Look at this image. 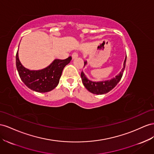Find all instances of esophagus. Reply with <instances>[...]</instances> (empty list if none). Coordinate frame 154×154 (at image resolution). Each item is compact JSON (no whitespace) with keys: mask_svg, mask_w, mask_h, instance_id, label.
<instances>
[{"mask_svg":"<svg viewBox=\"0 0 154 154\" xmlns=\"http://www.w3.org/2000/svg\"><path fill=\"white\" fill-rule=\"evenodd\" d=\"M78 57V54L77 52H73V53H72V57L73 60H74V59H76V58Z\"/></svg>","mask_w":154,"mask_h":154,"instance_id":"1","label":"esophagus"}]
</instances>
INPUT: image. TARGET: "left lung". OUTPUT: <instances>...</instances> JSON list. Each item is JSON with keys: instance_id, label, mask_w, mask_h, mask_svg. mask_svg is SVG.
Listing matches in <instances>:
<instances>
[{"instance_id": "1", "label": "left lung", "mask_w": 154, "mask_h": 154, "mask_svg": "<svg viewBox=\"0 0 154 154\" xmlns=\"http://www.w3.org/2000/svg\"><path fill=\"white\" fill-rule=\"evenodd\" d=\"M126 55L125 60L124 61L123 68L122 69L121 71L120 72L119 74H117L115 78H111L109 80L100 81V82H93L87 78L84 72L81 73V78L83 82V84L85 86V88L88 90L89 92L96 94H103L108 92H109L111 90L113 89L114 87L117 85L118 83L121 80L122 74L124 72V69L126 66ZM87 63V61H84V67Z\"/></svg>"}]
</instances>
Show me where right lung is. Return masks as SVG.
I'll list each match as a JSON object with an SVG mask.
<instances>
[{"label":"right lung","mask_w":154,"mask_h":154,"mask_svg":"<svg viewBox=\"0 0 154 154\" xmlns=\"http://www.w3.org/2000/svg\"><path fill=\"white\" fill-rule=\"evenodd\" d=\"M71 60V56L65 60L56 59L46 68L31 70L24 67L20 63L17 51L16 54V67L20 79L29 89L36 92L46 93L57 87L62 71Z\"/></svg>","instance_id":"add662e5"}]
</instances>
